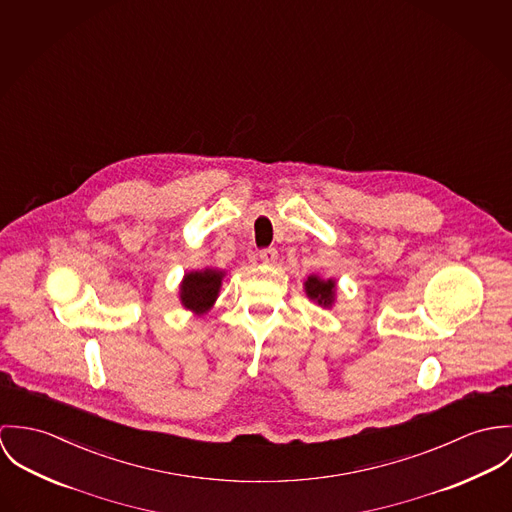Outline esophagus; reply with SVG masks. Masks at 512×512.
<instances>
[{
  "instance_id": "34e87169",
  "label": "esophagus",
  "mask_w": 512,
  "mask_h": 512,
  "mask_svg": "<svg viewBox=\"0 0 512 512\" xmlns=\"http://www.w3.org/2000/svg\"><path fill=\"white\" fill-rule=\"evenodd\" d=\"M259 259H261L263 263L273 265V263L279 259V253H277L275 247H267V249H261V251H259Z\"/></svg>"
}]
</instances>
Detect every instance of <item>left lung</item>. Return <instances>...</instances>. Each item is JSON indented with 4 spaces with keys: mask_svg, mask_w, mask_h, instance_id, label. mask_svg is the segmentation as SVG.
Masks as SVG:
<instances>
[{
    "mask_svg": "<svg viewBox=\"0 0 512 512\" xmlns=\"http://www.w3.org/2000/svg\"><path fill=\"white\" fill-rule=\"evenodd\" d=\"M306 286V294L316 300L322 306H332L334 302V290H336V283L334 281H322L318 277H308V281L304 283Z\"/></svg>",
    "mask_w": 512,
    "mask_h": 512,
    "instance_id": "8db88e82",
    "label": "left lung"
}]
</instances>
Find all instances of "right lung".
<instances>
[{
    "label": "right lung",
    "mask_w": 512,
    "mask_h": 512,
    "mask_svg": "<svg viewBox=\"0 0 512 512\" xmlns=\"http://www.w3.org/2000/svg\"><path fill=\"white\" fill-rule=\"evenodd\" d=\"M224 273L206 269V271H194L188 273L180 286V300L186 308L204 314L216 300L218 290L222 286Z\"/></svg>",
    "instance_id": "1"
}]
</instances>
